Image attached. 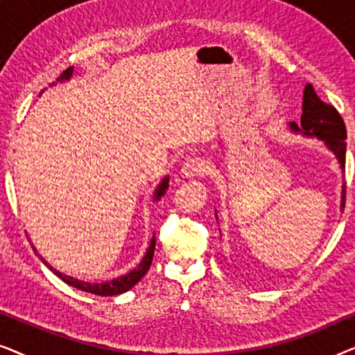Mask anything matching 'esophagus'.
Masks as SVG:
<instances>
[{"label":"esophagus","instance_id":"34e87169","mask_svg":"<svg viewBox=\"0 0 355 355\" xmlns=\"http://www.w3.org/2000/svg\"><path fill=\"white\" fill-rule=\"evenodd\" d=\"M207 162L203 158L193 157V158H187L184 162L181 173L184 178H196V176H202V174L207 173Z\"/></svg>","mask_w":355,"mask_h":355}]
</instances>
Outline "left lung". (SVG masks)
Returning a JSON list of instances; mask_svg holds the SVG:
<instances>
[{
    "label": "left lung",
    "mask_w": 355,
    "mask_h": 355,
    "mask_svg": "<svg viewBox=\"0 0 355 355\" xmlns=\"http://www.w3.org/2000/svg\"><path fill=\"white\" fill-rule=\"evenodd\" d=\"M289 129L294 134H302L304 137H317L322 140L324 147L336 157L341 171H344V166H346V125L336 108L320 100L310 84H305L304 87L300 124L289 123ZM344 198H346V184H343L341 191V210H344Z\"/></svg>",
    "instance_id": "left-lung-1"
}]
</instances>
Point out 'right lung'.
<instances>
[{
	"mask_svg": "<svg viewBox=\"0 0 355 355\" xmlns=\"http://www.w3.org/2000/svg\"><path fill=\"white\" fill-rule=\"evenodd\" d=\"M72 76H74V67H67L66 71H62V74L58 77L56 79V82H53V84L50 85V87H53V85H56L58 82H67V80H71L72 79ZM43 94V90L40 92V95ZM169 187V176H164L163 179H162V182L158 184L157 186V189H155V192H153V200L157 202V200H159V197L163 196L164 192H166V189ZM155 236L152 237V239H150V245H148V249H147V252H145V255H144V259L140 260V263L137 265V266H134L132 270L129 271V273H125V275H123V276H118V278H114V279H110V281H103V283H89V281H82V279H77V278H72V276H69V275H64V273H61V271H58V270H55L53 268V266L48 263V261L43 259V257L38 254L37 252V249L35 247L32 245V249H33V252H35V254L40 257V260L43 261V263H45L48 268H50L53 273H55L58 278L60 279H62L64 281V283H67L69 286H74V288H77V289H80V291H85V293H90V294H95V295H118V294H123V293H128L129 289H132L135 284L139 283L140 279L144 278L145 276V273H147V271L150 270V265H152V260H153V252H155Z\"/></svg>",
	"mask_w": 355,
	"mask_h": 355,
	"instance_id": "add662e5",
	"label": "right lung"
}]
</instances>
